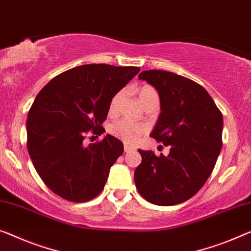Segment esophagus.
<instances>
[{"instance_id": "1", "label": "esophagus", "mask_w": 251, "mask_h": 251, "mask_svg": "<svg viewBox=\"0 0 251 251\" xmlns=\"http://www.w3.org/2000/svg\"><path fill=\"white\" fill-rule=\"evenodd\" d=\"M133 148H130L129 145H127V144H125V147H124V151L126 152V153H128V152H132L133 151Z\"/></svg>"}]
</instances>
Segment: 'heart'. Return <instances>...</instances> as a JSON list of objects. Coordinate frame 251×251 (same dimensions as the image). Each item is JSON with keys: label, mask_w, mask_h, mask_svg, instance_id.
Segmentation results:
<instances>
[{"label": "heart", "mask_w": 251, "mask_h": 251, "mask_svg": "<svg viewBox=\"0 0 251 251\" xmlns=\"http://www.w3.org/2000/svg\"><path fill=\"white\" fill-rule=\"evenodd\" d=\"M123 95L124 92L118 91L111 99L110 104H109V111L111 114H115L117 111L118 104L121 102L123 98ZM138 98L142 101V103L145 104L149 102L150 100L153 98H159L158 92L155 91V89L151 87V85H142V87L138 89ZM110 133L113 134L114 136L118 137L119 140L128 144H135L136 142L140 140L142 135H144L147 133V127L143 125H137L134 124V123L127 122V121H121L115 123L114 125L110 127Z\"/></svg>", "instance_id": "b5f03b06"}]
</instances>
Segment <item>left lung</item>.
I'll return each instance as SVG.
<instances>
[{
    "mask_svg": "<svg viewBox=\"0 0 251 251\" xmlns=\"http://www.w3.org/2000/svg\"><path fill=\"white\" fill-rule=\"evenodd\" d=\"M140 80L159 93L161 113L151 136L169 145L168 156L138 150L134 180L141 196L160 206L193 197L212 174L222 149V113L201 85L161 70L143 71Z\"/></svg>",
    "mask_w": 251,
    "mask_h": 251,
    "instance_id": "obj_1",
    "label": "left lung"
}]
</instances>
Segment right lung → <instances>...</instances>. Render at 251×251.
Returning <instances> with one entry per match:
<instances>
[{
  "label": "right lung",
  "instance_id": "right-lung-1",
  "mask_svg": "<svg viewBox=\"0 0 251 251\" xmlns=\"http://www.w3.org/2000/svg\"><path fill=\"white\" fill-rule=\"evenodd\" d=\"M138 72L135 66L81 65L58 74L37 95L28 113L27 148L56 195L82 203L101 193L124 145L109 134L85 145V134L101 135L111 99Z\"/></svg>",
  "mask_w": 251,
  "mask_h": 251
}]
</instances>
